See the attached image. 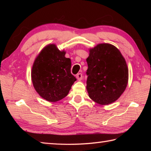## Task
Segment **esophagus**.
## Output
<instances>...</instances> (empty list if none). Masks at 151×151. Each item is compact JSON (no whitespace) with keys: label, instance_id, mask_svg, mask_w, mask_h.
I'll return each mask as SVG.
<instances>
[{"label":"esophagus","instance_id":"1","mask_svg":"<svg viewBox=\"0 0 151 151\" xmlns=\"http://www.w3.org/2000/svg\"><path fill=\"white\" fill-rule=\"evenodd\" d=\"M76 77L77 78L78 81H80L82 80V78H83V75H82L81 73H78L77 75H76Z\"/></svg>","mask_w":151,"mask_h":151}]
</instances>
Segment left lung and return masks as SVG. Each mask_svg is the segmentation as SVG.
I'll return each instance as SVG.
<instances>
[{"instance_id":"8db88e82","label":"left lung","mask_w":151,"mask_h":151,"mask_svg":"<svg viewBox=\"0 0 151 151\" xmlns=\"http://www.w3.org/2000/svg\"><path fill=\"white\" fill-rule=\"evenodd\" d=\"M86 62L89 97L101 105L115 102L124 93L129 81V69L120 50L109 43L98 44L89 49Z\"/></svg>"}]
</instances>
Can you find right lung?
Returning a JSON list of instances; mask_svg holds the SVG:
<instances>
[{
	"label": "right lung",
	"instance_id": "1",
	"mask_svg": "<svg viewBox=\"0 0 151 151\" xmlns=\"http://www.w3.org/2000/svg\"><path fill=\"white\" fill-rule=\"evenodd\" d=\"M55 44L42 48L32 65L31 79L37 93L48 102L61 100L69 93L76 78L70 73L71 60Z\"/></svg>",
	"mask_w": 151,
	"mask_h": 151
}]
</instances>
